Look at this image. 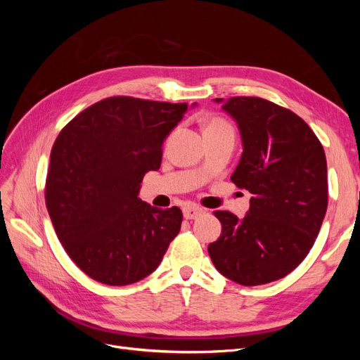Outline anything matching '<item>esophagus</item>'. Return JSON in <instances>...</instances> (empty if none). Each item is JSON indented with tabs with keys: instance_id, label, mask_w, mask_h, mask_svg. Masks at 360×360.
<instances>
[{
	"instance_id": "1",
	"label": "esophagus",
	"mask_w": 360,
	"mask_h": 360,
	"mask_svg": "<svg viewBox=\"0 0 360 360\" xmlns=\"http://www.w3.org/2000/svg\"><path fill=\"white\" fill-rule=\"evenodd\" d=\"M204 213V209L198 205H186L183 209V216L186 217V219H197L198 216H201Z\"/></svg>"
}]
</instances>
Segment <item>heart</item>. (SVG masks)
Segmentation results:
<instances>
[{"label":"heart","mask_w":360,"mask_h":360,"mask_svg":"<svg viewBox=\"0 0 360 360\" xmlns=\"http://www.w3.org/2000/svg\"><path fill=\"white\" fill-rule=\"evenodd\" d=\"M224 127H230V124L221 118H212L210 122H207L204 130H214V129H224Z\"/></svg>","instance_id":"1"}]
</instances>
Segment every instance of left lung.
Listing matches in <instances>:
<instances>
[{"label": "left lung", "mask_w": 360, "mask_h": 360, "mask_svg": "<svg viewBox=\"0 0 360 360\" xmlns=\"http://www.w3.org/2000/svg\"><path fill=\"white\" fill-rule=\"evenodd\" d=\"M240 130L243 153L231 181L252 193L243 219L217 210L221 237L209 245L214 267L237 284L287 276L308 255L328 210V163L303 120L261 97L214 99Z\"/></svg>", "instance_id": "8db88e82"}]
</instances>
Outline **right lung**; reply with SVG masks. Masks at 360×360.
Returning a JSON list of instances; mask_svg holds the SVG:
<instances>
[{"label": "right lung", "mask_w": 360, "mask_h": 360, "mask_svg": "<svg viewBox=\"0 0 360 360\" xmlns=\"http://www.w3.org/2000/svg\"><path fill=\"white\" fill-rule=\"evenodd\" d=\"M186 111L188 103L108 97L76 115L53 143L46 209L68 255L94 281L144 279L179 234V207L160 210L138 193Z\"/></svg>", "instance_id": "right-lung-1"}]
</instances>
